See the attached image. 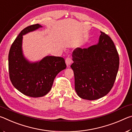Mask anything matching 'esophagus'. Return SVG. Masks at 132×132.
I'll return each mask as SVG.
<instances>
[{
  "label": "esophagus",
  "mask_w": 132,
  "mask_h": 132,
  "mask_svg": "<svg viewBox=\"0 0 132 132\" xmlns=\"http://www.w3.org/2000/svg\"><path fill=\"white\" fill-rule=\"evenodd\" d=\"M65 62H66V65L68 67H69L70 66V64H71V62H72V60H71V57H68L65 60Z\"/></svg>",
  "instance_id": "1"
}]
</instances>
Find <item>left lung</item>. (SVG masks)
I'll return each mask as SVG.
<instances>
[{
  "instance_id": "8db88e82",
  "label": "left lung",
  "mask_w": 132,
  "mask_h": 132,
  "mask_svg": "<svg viewBox=\"0 0 132 132\" xmlns=\"http://www.w3.org/2000/svg\"><path fill=\"white\" fill-rule=\"evenodd\" d=\"M97 44L77 48L72 53L75 90L81 98L95 100L112 88L118 73L119 57L112 40L101 31Z\"/></svg>"
}]
</instances>
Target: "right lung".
<instances>
[{
  "instance_id": "obj_1",
  "label": "right lung",
  "mask_w": 132,
  "mask_h": 132,
  "mask_svg": "<svg viewBox=\"0 0 132 132\" xmlns=\"http://www.w3.org/2000/svg\"><path fill=\"white\" fill-rule=\"evenodd\" d=\"M41 27L37 24L23 29L13 42L9 53V71L13 86L23 94L35 98L48 94L56 75L66 68L62 57L47 56L40 61L30 62L24 56L23 35Z\"/></svg>"
}]
</instances>
